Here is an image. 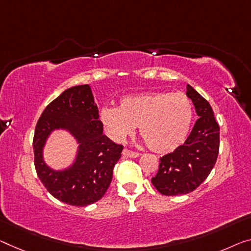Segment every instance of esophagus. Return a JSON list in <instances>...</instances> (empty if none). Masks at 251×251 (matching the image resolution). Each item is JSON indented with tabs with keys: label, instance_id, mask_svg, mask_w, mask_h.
<instances>
[{
	"label": "esophagus",
	"instance_id": "1",
	"mask_svg": "<svg viewBox=\"0 0 251 251\" xmlns=\"http://www.w3.org/2000/svg\"><path fill=\"white\" fill-rule=\"evenodd\" d=\"M122 153H123V155H125V156H126V157H131V158H137V157L140 156V153H139V152H137V151H132V150H130V149H128V148L123 149Z\"/></svg>",
	"mask_w": 251,
	"mask_h": 251
}]
</instances>
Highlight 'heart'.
<instances>
[{
    "label": "heart",
    "instance_id": "b5f03b06",
    "mask_svg": "<svg viewBox=\"0 0 251 251\" xmlns=\"http://www.w3.org/2000/svg\"><path fill=\"white\" fill-rule=\"evenodd\" d=\"M100 120L110 138L122 141L139 126V132L152 151L171 152L187 138L193 120L191 100L183 93L151 92L128 95L119 107H104Z\"/></svg>",
    "mask_w": 251,
    "mask_h": 251
}]
</instances>
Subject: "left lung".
Segmentation results:
<instances>
[{
	"label": "left lung",
	"mask_w": 251,
	"mask_h": 251,
	"mask_svg": "<svg viewBox=\"0 0 251 251\" xmlns=\"http://www.w3.org/2000/svg\"><path fill=\"white\" fill-rule=\"evenodd\" d=\"M186 94L199 115L182 146L159 159L151 183L163 195H183L196 190L213 169L219 155L220 126L210 103L191 85Z\"/></svg>",
	"instance_id": "left-lung-1"
}]
</instances>
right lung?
Here are the masks:
<instances>
[{"instance_id":"1","label":"right lung","mask_w":251,"mask_h":251,"mask_svg":"<svg viewBox=\"0 0 251 251\" xmlns=\"http://www.w3.org/2000/svg\"><path fill=\"white\" fill-rule=\"evenodd\" d=\"M67 128L80 142L75 163L63 172H55L42 159V148L55 128ZM37 175L53 198L74 206H86L103 198L120 159L122 145L103 134L99 109L91 87L78 85L63 92L50 102L37 122L33 136Z\"/></svg>"}]
</instances>
